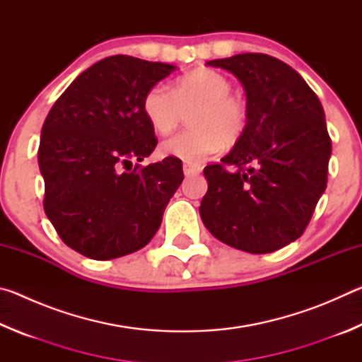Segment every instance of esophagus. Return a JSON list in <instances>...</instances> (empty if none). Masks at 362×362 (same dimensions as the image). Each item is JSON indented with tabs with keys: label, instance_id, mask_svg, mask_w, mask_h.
I'll list each match as a JSON object with an SVG mask.
<instances>
[{
	"label": "esophagus",
	"instance_id": "1",
	"mask_svg": "<svg viewBox=\"0 0 362 362\" xmlns=\"http://www.w3.org/2000/svg\"><path fill=\"white\" fill-rule=\"evenodd\" d=\"M201 170H203V166L201 164H196V163H183V174L187 177H192L199 174Z\"/></svg>",
	"mask_w": 362,
	"mask_h": 362
}]
</instances>
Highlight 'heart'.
I'll list each match as a JSON object with an SVG mask.
<instances>
[{
	"label": "heart",
	"mask_w": 362,
	"mask_h": 362,
	"mask_svg": "<svg viewBox=\"0 0 362 362\" xmlns=\"http://www.w3.org/2000/svg\"><path fill=\"white\" fill-rule=\"evenodd\" d=\"M231 81L211 69L194 70L177 79L174 89L155 84L146 90L142 108L158 134L174 131L188 113V129L174 134L159 145L163 155L182 161H203L217 153L223 142L233 144L247 127V107L231 94Z\"/></svg>",
	"instance_id": "1"
}]
</instances>
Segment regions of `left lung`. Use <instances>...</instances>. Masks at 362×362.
Returning <instances> with one entry per match:
<instances>
[{
	"mask_svg": "<svg viewBox=\"0 0 362 362\" xmlns=\"http://www.w3.org/2000/svg\"><path fill=\"white\" fill-rule=\"evenodd\" d=\"M207 65L240 79L249 118L222 164L204 168L201 218L231 247L274 252L302 236L327 185L332 142L322 105L292 66L267 54H238Z\"/></svg>",
	"mask_w": 362,
	"mask_h": 362,
	"instance_id": "8db88e82",
	"label": "left lung"
}]
</instances>
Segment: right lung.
I'll return each instance as SVG.
<instances>
[{
  "instance_id": "add662e5",
  "label": "right lung",
  "mask_w": 362,
  "mask_h": 362,
  "mask_svg": "<svg viewBox=\"0 0 362 362\" xmlns=\"http://www.w3.org/2000/svg\"><path fill=\"white\" fill-rule=\"evenodd\" d=\"M174 70L131 56L102 59L46 116L38 148L42 204L62 241L84 257L118 259L146 246L180 187L179 158L139 164L158 144L144 97Z\"/></svg>"
}]
</instances>
